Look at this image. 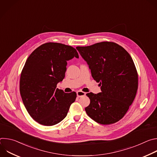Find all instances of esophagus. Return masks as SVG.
<instances>
[{"instance_id": "34e87169", "label": "esophagus", "mask_w": 157, "mask_h": 157, "mask_svg": "<svg viewBox=\"0 0 157 157\" xmlns=\"http://www.w3.org/2000/svg\"><path fill=\"white\" fill-rule=\"evenodd\" d=\"M86 93H84V92H83V91H77V96H78V97H79V98L86 96Z\"/></svg>"}]
</instances>
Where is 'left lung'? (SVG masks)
<instances>
[{
    "label": "left lung",
    "instance_id": "8db88e82",
    "mask_svg": "<svg viewBox=\"0 0 157 157\" xmlns=\"http://www.w3.org/2000/svg\"><path fill=\"white\" fill-rule=\"evenodd\" d=\"M76 49L101 86V93L86 94L90 99L85 108L87 114L103 125L118 122L128 110L138 89V74L132 57L123 47L110 41Z\"/></svg>",
    "mask_w": 157,
    "mask_h": 157
}]
</instances>
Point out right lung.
<instances>
[{
  "label": "right lung",
  "mask_w": 157,
  "mask_h": 157,
  "mask_svg": "<svg viewBox=\"0 0 157 157\" xmlns=\"http://www.w3.org/2000/svg\"><path fill=\"white\" fill-rule=\"evenodd\" d=\"M79 58L75 48L59 43H46L29 56L21 71L20 93L30 116L40 124L52 126L68 114L76 93L56 88L63 81L67 61Z\"/></svg>",
  "instance_id": "1"
}]
</instances>
